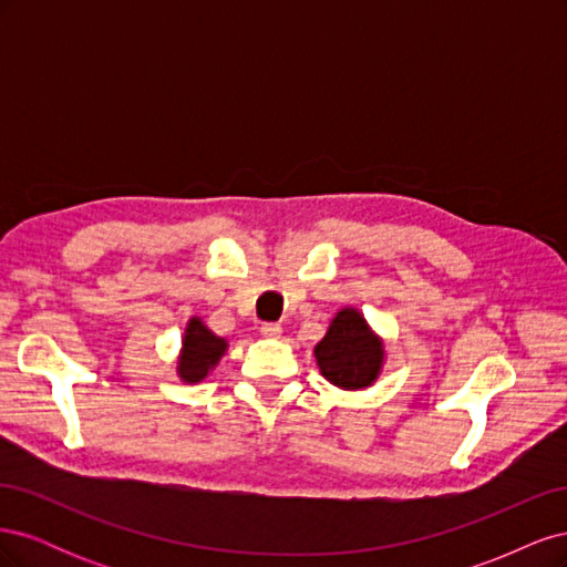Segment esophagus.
Listing matches in <instances>:
<instances>
[{"label":"esophagus","mask_w":567,"mask_h":567,"mask_svg":"<svg viewBox=\"0 0 567 567\" xmlns=\"http://www.w3.org/2000/svg\"><path fill=\"white\" fill-rule=\"evenodd\" d=\"M260 333H262L265 338H281V326H279V323H262Z\"/></svg>","instance_id":"esophagus-1"}]
</instances>
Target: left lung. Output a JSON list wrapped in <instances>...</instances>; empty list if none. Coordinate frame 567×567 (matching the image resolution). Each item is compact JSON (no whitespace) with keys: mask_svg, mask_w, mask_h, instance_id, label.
<instances>
[{"mask_svg":"<svg viewBox=\"0 0 567 567\" xmlns=\"http://www.w3.org/2000/svg\"><path fill=\"white\" fill-rule=\"evenodd\" d=\"M321 375L340 390L371 388L385 364V340L357 307H342L315 346Z\"/></svg>","mask_w":567,"mask_h":567,"instance_id":"obj_1","label":"left lung"}]
</instances>
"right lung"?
Here are the masks:
<instances>
[{
    "label": "right lung",
    "mask_w": 567,
    "mask_h": 567,
    "mask_svg": "<svg viewBox=\"0 0 567 567\" xmlns=\"http://www.w3.org/2000/svg\"><path fill=\"white\" fill-rule=\"evenodd\" d=\"M227 338L213 333L200 317L188 319L182 336V350L177 357L179 381L194 385L208 379L210 371L219 364V359L227 354Z\"/></svg>",
    "instance_id": "1"
}]
</instances>
